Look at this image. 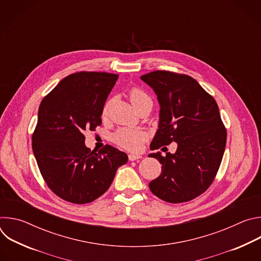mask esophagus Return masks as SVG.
I'll use <instances>...</instances> for the list:
<instances>
[{
	"label": "esophagus",
	"mask_w": 261,
	"mask_h": 261,
	"mask_svg": "<svg viewBox=\"0 0 261 261\" xmlns=\"http://www.w3.org/2000/svg\"><path fill=\"white\" fill-rule=\"evenodd\" d=\"M129 160L130 161H136V160H139L142 158L141 155H137V154H129Z\"/></svg>",
	"instance_id": "1"
}]
</instances>
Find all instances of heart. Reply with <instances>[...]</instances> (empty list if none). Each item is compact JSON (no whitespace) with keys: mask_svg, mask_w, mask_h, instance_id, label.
I'll list each match as a JSON object with an SVG mask.
<instances>
[{"mask_svg":"<svg viewBox=\"0 0 261 261\" xmlns=\"http://www.w3.org/2000/svg\"><path fill=\"white\" fill-rule=\"evenodd\" d=\"M129 99L133 106L138 110L144 105H153V100L145 91L138 87H133L129 91ZM110 100L106 101L102 108V116L105 117L108 113V108L110 105ZM146 134L141 130L134 129H120L114 135L115 142L121 147L126 148L129 151H135L140 147L142 142L145 140Z\"/></svg>","mask_w":261,"mask_h":261,"instance_id":"1","label":"heart"}]
</instances>
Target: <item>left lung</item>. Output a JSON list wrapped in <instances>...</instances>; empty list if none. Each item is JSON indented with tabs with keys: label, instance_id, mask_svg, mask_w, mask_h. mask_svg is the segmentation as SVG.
Masks as SVG:
<instances>
[{
	"label": "left lung",
	"instance_id": "left-lung-1",
	"mask_svg": "<svg viewBox=\"0 0 261 261\" xmlns=\"http://www.w3.org/2000/svg\"><path fill=\"white\" fill-rule=\"evenodd\" d=\"M140 79L154 89L161 106L159 129L151 150L177 143L174 154L163 157L158 152L148 156L162 164L161 174L148 187L164 201H190L212 185L225 151L227 132L218 104L186 74L157 70Z\"/></svg>",
	"mask_w": 261,
	"mask_h": 261
}]
</instances>
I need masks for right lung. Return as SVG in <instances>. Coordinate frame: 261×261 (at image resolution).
<instances>
[{
  "instance_id": "1",
  "label": "right lung",
  "mask_w": 261,
  "mask_h": 261,
  "mask_svg": "<svg viewBox=\"0 0 261 261\" xmlns=\"http://www.w3.org/2000/svg\"><path fill=\"white\" fill-rule=\"evenodd\" d=\"M118 79L107 72L73 73L40 103L33 152L48 188L68 202L85 204L100 197L128 160L111 145L96 153L85 144L84 133L101 125L102 108Z\"/></svg>"
}]
</instances>
